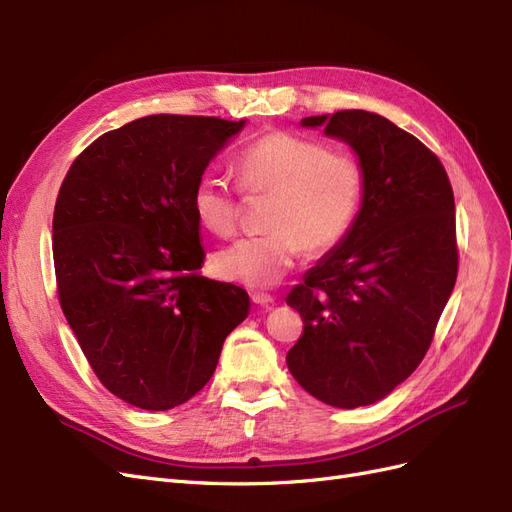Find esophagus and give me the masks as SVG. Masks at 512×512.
Returning <instances> with one entry per match:
<instances>
[{
	"label": "esophagus",
	"instance_id": "esophagus-1",
	"mask_svg": "<svg viewBox=\"0 0 512 512\" xmlns=\"http://www.w3.org/2000/svg\"><path fill=\"white\" fill-rule=\"evenodd\" d=\"M252 301L256 303V305H262V307H269L275 299L271 297V294H267V292H254L252 294Z\"/></svg>",
	"mask_w": 512,
	"mask_h": 512
}]
</instances>
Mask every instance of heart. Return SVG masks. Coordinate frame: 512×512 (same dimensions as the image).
Returning a JSON list of instances; mask_svg holds the SVG:
<instances>
[{
  "label": "heart",
  "instance_id": "b5f03b06",
  "mask_svg": "<svg viewBox=\"0 0 512 512\" xmlns=\"http://www.w3.org/2000/svg\"><path fill=\"white\" fill-rule=\"evenodd\" d=\"M247 194L273 192L267 228L213 254V271L226 282L267 288L282 280L303 254L333 250L346 239L361 211L363 168L346 151L316 138L275 130L247 145L235 164ZM198 224L230 237L239 224V198L230 183L205 173L192 190Z\"/></svg>",
  "mask_w": 512,
  "mask_h": 512
}]
</instances>
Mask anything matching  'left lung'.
Segmentation results:
<instances>
[{
  "mask_svg": "<svg viewBox=\"0 0 512 512\" xmlns=\"http://www.w3.org/2000/svg\"><path fill=\"white\" fill-rule=\"evenodd\" d=\"M301 126L350 145L365 190L346 239L286 297L305 324L286 365L309 395L352 410L423 361L457 280L455 198L440 160L382 115L337 111Z\"/></svg>",
  "mask_w": 512,
  "mask_h": 512,
  "instance_id": "1",
  "label": "left lung"
}]
</instances>
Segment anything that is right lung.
<instances>
[{
	"instance_id": "add662e5",
	"label": "right lung",
	"mask_w": 512,
	"mask_h": 512,
	"mask_svg": "<svg viewBox=\"0 0 512 512\" xmlns=\"http://www.w3.org/2000/svg\"><path fill=\"white\" fill-rule=\"evenodd\" d=\"M245 126L149 115L102 134L70 166L53 213L59 303L98 380L141 410H170L211 380L250 314L235 284L198 275L192 190Z\"/></svg>"
}]
</instances>
